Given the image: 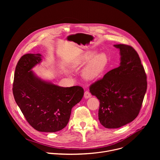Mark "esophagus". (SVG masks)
<instances>
[{
	"mask_svg": "<svg viewBox=\"0 0 160 160\" xmlns=\"http://www.w3.org/2000/svg\"><path fill=\"white\" fill-rule=\"evenodd\" d=\"M91 96H92V95H91V94L89 92H88V91H85L84 93V98L85 99H88L91 98Z\"/></svg>",
	"mask_w": 160,
	"mask_h": 160,
	"instance_id": "1",
	"label": "esophagus"
}]
</instances>
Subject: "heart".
Instances as JSON below:
<instances>
[{
    "mask_svg": "<svg viewBox=\"0 0 160 160\" xmlns=\"http://www.w3.org/2000/svg\"><path fill=\"white\" fill-rule=\"evenodd\" d=\"M94 51L86 52L78 57L73 62L75 66H80L89 62L83 71V77L88 80L99 78L106 70L108 59L106 54L100 53L97 55Z\"/></svg>",
    "mask_w": 160,
    "mask_h": 160,
    "instance_id": "heart-1",
    "label": "heart"
}]
</instances>
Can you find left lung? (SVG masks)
Here are the masks:
<instances>
[{
    "instance_id": "8db88e82",
    "label": "left lung",
    "mask_w": 160,
    "mask_h": 160,
    "mask_svg": "<svg viewBox=\"0 0 160 160\" xmlns=\"http://www.w3.org/2000/svg\"><path fill=\"white\" fill-rule=\"evenodd\" d=\"M114 46L120 50V66L89 88L99 100V120L107 128L121 127L138 117L147 90L146 74L138 52L128 45Z\"/></svg>"
}]
</instances>
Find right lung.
<instances>
[{
    "label": "right lung",
    "mask_w": 160,
    "mask_h": 160,
    "mask_svg": "<svg viewBox=\"0 0 160 160\" xmlns=\"http://www.w3.org/2000/svg\"><path fill=\"white\" fill-rule=\"evenodd\" d=\"M42 61L40 54L22 56L16 66L12 92L27 121L35 130L55 132L69 122L72 109L82 99V87H62L37 77L32 68Z\"/></svg>",
    "instance_id": "add662e5"
}]
</instances>
